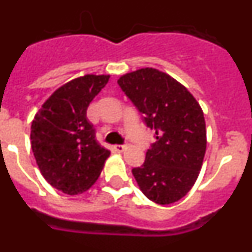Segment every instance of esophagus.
<instances>
[{"instance_id":"esophagus-1","label":"esophagus","mask_w":252,"mask_h":252,"mask_svg":"<svg viewBox=\"0 0 252 252\" xmlns=\"http://www.w3.org/2000/svg\"><path fill=\"white\" fill-rule=\"evenodd\" d=\"M113 150H115L116 153H122V151L126 150V146H125V145H115V146H113Z\"/></svg>"}]
</instances>
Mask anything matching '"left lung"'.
Listing matches in <instances>:
<instances>
[{"label":"left lung","mask_w":252,"mask_h":252,"mask_svg":"<svg viewBox=\"0 0 252 252\" xmlns=\"http://www.w3.org/2000/svg\"><path fill=\"white\" fill-rule=\"evenodd\" d=\"M117 83L157 139L144 164L132 169L133 177L150 201L178 202L194 186L203 164L207 131L201 106L183 84L158 69L127 73Z\"/></svg>","instance_id":"left-lung-1"}]
</instances>
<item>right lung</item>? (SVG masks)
Listing matches in <instances>:
<instances>
[{"label":"right lung","mask_w":252,"mask_h":252,"mask_svg":"<svg viewBox=\"0 0 252 252\" xmlns=\"http://www.w3.org/2000/svg\"><path fill=\"white\" fill-rule=\"evenodd\" d=\"M110 75L87 74L58 88L31 124V149L45 180L69 195L94 184L110 151L95 140L87 108Z\"/></svg>","instance_id":"obj_1"}]
</instances>
